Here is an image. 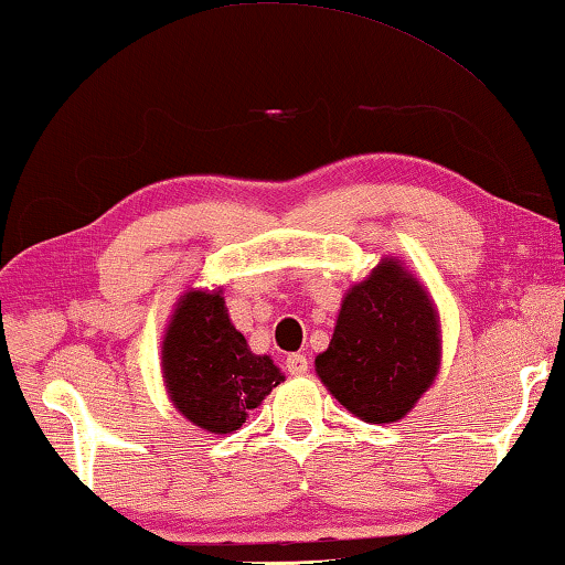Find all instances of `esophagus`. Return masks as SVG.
I'll return each mask as SVG.
<instances>
[{
    "mask_svg": "<svg viewBox=\"0 0 565 565\" xmlns=\"http://www.w3.org/2000/svg\"><path fill=\"white\" fill-rule=\"evenodd\" d=\"M286 371H289L291 375H303L306 371H309V358H306L303 353L286 355Z\"/></svg>",
    "mask_w": 565,
    "mask_h": 565,
    "instance_id": "obj_1",
    "label": "esophagus"
}]
</instances>
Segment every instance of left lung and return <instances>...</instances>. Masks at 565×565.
<instances>
[{
  "label": "left lung",
  "instance_id": "obj_1",
  "mask_svg": "<svg viewBox=\"0 0 565 565\" xmlns=\"http://www.w3.org/2000/svg\"><path fill=\"white\" fill-rule=\"evenodd\" d=\"M439 326L427 291L393 259L377 264L343 299L316 373L365 423H395L433 385Z\"/></svg>",
  "mask_w": 565,
  "mask_h": 565
}]
</instances>
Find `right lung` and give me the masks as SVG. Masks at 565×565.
Returning a JSON list of instances; mask_svg holds the SVG:
<instances>
[{"mask_svg": "<svg viewBox=\"0 0 565 565\" xmlns=\"http://www.w3.org/2000/svg\"><path fill=\"white\" fill-rule=\"evenodd\" d=\"M170 399L202 429H239L271 387L284 381L269 355H254L232 326L220 291L184 294L162 341Z\"/></svg>", "mask_w": 565, "mask_h": 565, "instance_id": "add662e5", "label": "right lung"}]
</instances>
